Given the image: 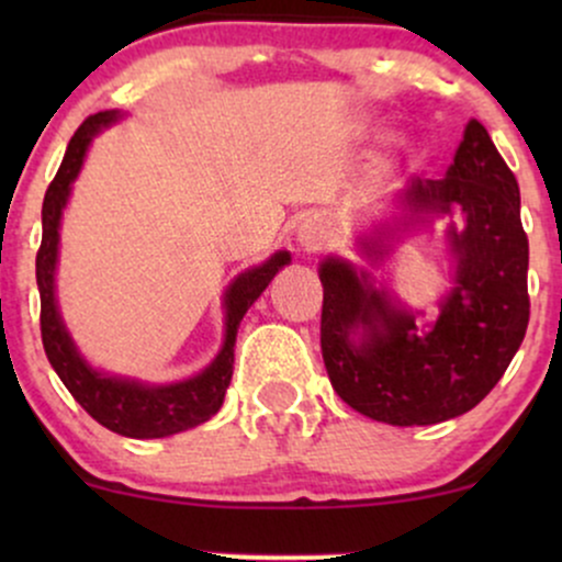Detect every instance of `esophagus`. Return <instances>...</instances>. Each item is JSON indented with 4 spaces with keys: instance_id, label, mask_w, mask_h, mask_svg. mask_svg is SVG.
I'll return each instance as SVG.
<instances>
[{
    "instance_id": "esophagus-1",
    "label": "esophagus",
    "mask_w": 562,
    "mask_h": 562,
    "mask_svg": "<svg viewBox=\"0 0 562 562\" xmlns=\"http://www.w3.org/2000/svg\"><path fill=\"white\" fill-rule=\"evenodd\" d=\"M299 243L306 254H317V250L327 245V232L319 222H312V218H308V222H303L299 227Z\"/></svg>"
}]
</instances>
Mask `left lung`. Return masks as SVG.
<instances>
[{"label": "left lung", "mask_w": 562, "mask_h": 562, "mask_svg": "<svg viewBox=\"0 0 562 562\" xmlns=\"http://www.w3.org/2000/svg\"><path fill=\"white\" fill-rule=\"evenodd\" d=\"M412 216L462 214L451 229L457 285L436 325L417 335L415 317L370 288L346 261L319 269L322 359L348 406L378 423L434 425L465 415L499 383L528 327V237L518 179L479 121H468L454 164L441 179H412L402 192ZM367 243V254H380ZM357 329L363 335L353 339Z\"/></svg>", "instance_id": "1"}]
</instances>
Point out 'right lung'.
Wrapping results in <instances>:
<instances>
[{
  "label": "right lung",
  "mask_w": 562,
  "mask_h": 562,
  "mask_svg": "<svg viewBox=\"0 0 562 562\" xmlns=\"http://www.w3.org/2000/svg\"><path fill=\"white\" fill-rule=\"evenodd\" d=\"M115 115H119L115 111L94 113L76 128V134L68 142L66 158H63L60 169H57L53 184H49L47 195H44L42 245H38L36 254V285L38 299H42V317H38L42 319V344L63 385L97 423L105 425L113 434L128 438H164L179 434V430L195 428V425L216 415L232 380L235 338L243 314L263 293V288L272 282V277L290 261V254L280 250L267 263L248 269V272L232 282L227 299H224V306H227V338H224V348L214 359V364L200 372L198 378L173 385H142L134 383V380L111 378L92 370L79 357L60 314H57L55 263L57 240H60L57 229H60V216L68 203L70 184L79 177L89 142L100 132V126L113 124Z\"/></svg>",
  "instance_id": "right-lung-1"
}]
</instances>
